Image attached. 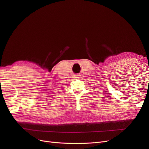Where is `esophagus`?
<instances>
[{"mask_svg":"<svg viewBox=\"0 0 149 149\" xmlns=\"http://www.w3.org/2000/svg\"><path fill=\"white\" fill-rule=\"evenodd\" d=\"M78 75H75V76L74 77H74V78H78V77H77Z\"/></svg>","mask_w":149,"mask_h":149,"instance_id":"1","label":"esophagus"}]
</instances>
